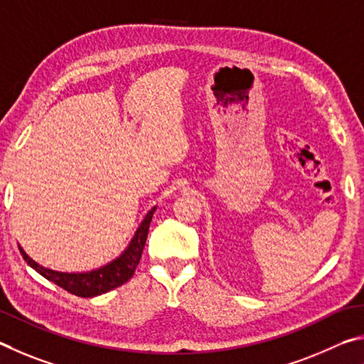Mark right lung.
I'll return each mask as SVG.
<instances>
[{"mask_svg": "<svg viewBox=\"0 0 364 364\" xmlns=\"http://www.w3.org/2000/svg\"><path fill=\"white\" fill-rule=\"evenodd\" d=\"M155 209L156 208H153L151 211L145 215V219L137 228V232L134 235L129 246H127V250L121 254L117 260H113L112 264L102 267L99 270H92L89 273L53 272L38 265L35 260H31L27 254L23 252L22 247H18V250H21L25 262L30 267H33L40 275L49 279V282H53L57 286H60L62 289L68 291L70 294H75L78 297H95L105 294V292L118 288V286L124 284L132 278L134 272H136L140 262V257H142L145 241L146 237H149V227Z\"/></svg>", "mask_w": 364, "mask_h": 364, "instance_id": "obj_1", "label": "right lung"}]
</instances>
